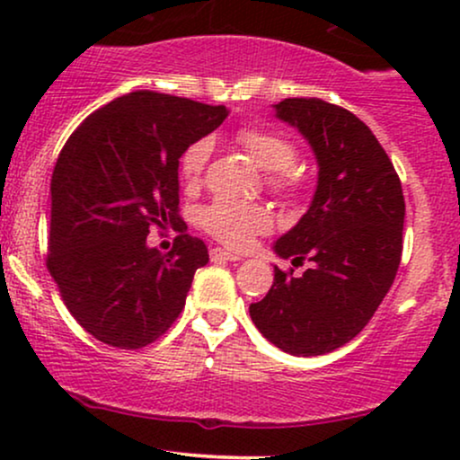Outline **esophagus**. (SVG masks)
Instances as JSON below:
<instances>
[{
	"mask_svg": "<svg viewBox=\"0 0 460 460\" xmlns=\"http://www.w3.org/2000/svg\"><path fill=\"white\" fill-rule=\"evenodd\" d=\"M209 257H212V261H240L242 260V257L234 255V252L223 251V248H212Z\"/></svg>",
	"mask_w": 460,
	"mask_h": 460,
	"instance_id": "1",
	"label": "esophagus"
}]
</instances>
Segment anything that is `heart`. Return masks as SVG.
<instances>
[{
    "mask_svg": "<svg viewBox=\"0 0 460 460\" xmlns=\"http://www.w3.org/2000/svg\"><path fill=\"white\" fill-rule=\"evenodd\" d=\"M235 142L248 153L252 162L266 172H277L270 177L272 188L285 197H294L303 188V177L292 171L296 160V146L279 131L263 128L237 129ZM212 155V142L200 138L188 146L181 155V177L188 186H197L203 177ZM200 225L209 235L223 242L225 246L242 251L252 242V237L270 229V214L260 205L240 203V200H214L200 212Z\"/></svg>",
    "mask_w": 460,
    "mask_h": 460,
    "instance_id": "heart-1",
    "label": "heart"
}]
</instances>
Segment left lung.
<instances>
[{"label":"left lung","instance_id":"obj_1","mask_svg":"<svg viewBox=\"0 0 460 460\" xmlns=\"http://www.w3.org/2000/svg\"><path fill=\"white\" fill-rule=\"evenodd\" d=\"M274 110L309 140L320 168L307 214L274 244L279 257L309 268L300 277L274 268L266 298L248 311L283 352L318 357L357 337L392 288L402 257V183L348 110L315 97L283 99Z\"/></svg>","mask_w":460,"mask_h":460}]
</instances>
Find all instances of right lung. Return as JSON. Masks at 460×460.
Here are the masks:
<instances>
[{
	"label": "right lung",
	"instance_id": "1",
	"mask_svg": "<svg viewBox=\"0 0 460 460\" xmlns=\"http://www.w3.org/2000/svg\"><path fill=\"white\" fill-rule=\"evenodd\" d=\"M226 114L225 105L136 91L93 112L62 146L47 270L94 340L136 350L183 311L208 246L181 231L164 255L146 235L153 226L179 229V157Z\"/></svg>",
	"mask_w": 460,
	"mask_h": 460
}]
</instances>
